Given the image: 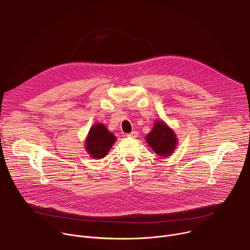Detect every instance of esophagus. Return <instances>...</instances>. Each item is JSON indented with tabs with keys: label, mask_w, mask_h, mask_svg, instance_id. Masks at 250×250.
<instances>
[{
	"label": "esophagus",
	"mask_w": 250,
	"mask_h": 250,
	"mask_svg": "<svg viewBox=\"0 0 250 250\" xmlns=\"http://www.w3.org/2000/svg\"><path fill=\"white\" fill-rule=\"evenodd\" d=\"M137 131H131L130 133H128L127 134V136H129V137H136L137 136Z\"/></svg>",
	"instance_id": "esophagus-1"
}]
</instances>
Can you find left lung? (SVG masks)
<instances>
[{
    "instance_id": "obj_1",
    "label": "left lung",
    "mask_w": 250,
    "mask_h": 250,
    "mask_svg": "<svg viewBox=\"0 0 250 250\" xmlns=\"http://www.w3.org/2000/svg\"><path fill=\"white\" fill-rule=\"evenodd\" d=\"M146 141L155 153L163 157L169 156L177 145L176 135L163 122L154 124L153 129L146 135Z\"/></svg>"
}]
</instances>
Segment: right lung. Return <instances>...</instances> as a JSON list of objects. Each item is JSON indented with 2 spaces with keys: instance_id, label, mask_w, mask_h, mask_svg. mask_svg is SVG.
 I'll return each instance as SVG.
<instances>
[{
  "instance_id": "add662e5",
  "label": "right lung",
  "mask_w": 250,
  "mask_h": 250,
  "mask_svg": "<svg viewBox=\"0 0 250 250\" xmlns=\"http://www.w3.org/2000/svg\"><path fill=\"white\" fill-rule=\"evenodd\" d=\"M116 136L102 124H96L90 130L86 149L94 158H103L115 144Z\"/></svg>"
}]
</instances>
